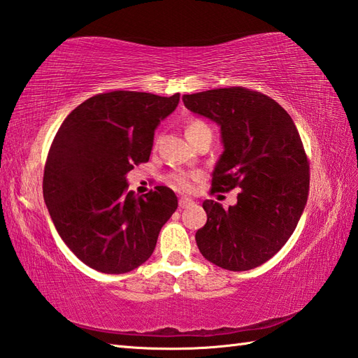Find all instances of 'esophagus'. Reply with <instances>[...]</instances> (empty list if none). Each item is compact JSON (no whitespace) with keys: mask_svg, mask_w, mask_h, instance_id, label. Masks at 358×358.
<instances>
[{"mask_svg":"<svg viewBox=\"0 0 358 358\" xmlns=\"http://www.w3.org/2000/svg\"><path fill=\"white\" fill-rule=\"evenodd\" d=\"M194 205V202L192 199H188V197H180L179 199V208L184 210V208H188V206Z\"/></svg>","mask_w":358,"mask_h":358,"instance_id":"1","label":"esophagus"}]
</instances>
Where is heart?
<instances>
[{"label": "heart", "mask_w": 358, "mask_h": 358, "mask_svg": "<svg viewBox=\"0 0 358 358\" xmlns=\"http://www.w3.org/2000/svg\"><path fill=\"white\" fill-rule=\"evenodd\" d=\"M205 130H210L208 125L203 124L202 121H193L192 124L188 125L187 136H188V134L201 133V131H205ZM193 180H194V176H192V174H187V173H174V174H171V178H170L171 185L176 189H180V192H189V189L193 188Z\"/></svg>", "instance_id": "obj_1"}]
</instances>
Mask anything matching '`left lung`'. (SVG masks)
<instances>
[{
	"label": "left lung",
	"instance_id": "1",
	"mask_svg": "<svg viewBox=\"0 0 358 358\" xmlns=\"http://www.w3.org/2000/svg\"><path fill=\"white\" fill-rule=\"evenodd\" d=\"M182 101L220 127L224 153L213 189H242L228 210L210 199L202 203L199 251L229 271L265 264L287 243L308 201L309 164L296 124L274 99L243 87L184 94Z\"/></svg>",
	"mask_w": 358,
	"mask_h": 358
}]
</instances>
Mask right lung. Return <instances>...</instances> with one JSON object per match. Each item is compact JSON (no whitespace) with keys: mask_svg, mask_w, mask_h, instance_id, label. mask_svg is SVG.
Returning <instances> with one entry per match:
<instances>
[{"mask_svg":"<svg viewBox=\"0 0 358 358\" xmlns=\"http://www.w3.org/2000/svg\"><path fill=\"white\" fill-rule=\"evenodd\" d=\"M179 96L102 93L61 124L47 156L43 193L61 239L87 266L122 274L153 254L178 197L166 187L136 196L127 189V173L148 161L155 130Z\"/></svg>","mask_w":358,"mask_h":358,"instance_id":"right-lung-1","label":"right lung"}]
</instances>
